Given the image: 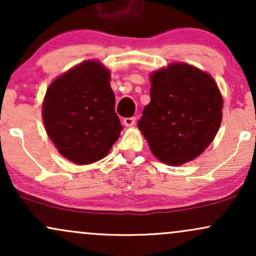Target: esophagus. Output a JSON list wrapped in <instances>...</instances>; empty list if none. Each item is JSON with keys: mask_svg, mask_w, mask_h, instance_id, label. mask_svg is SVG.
Returning <instances> with one entry per match:
<instances>
[{"mask_svg": "<svg viewBox=\"0 0 256 256\" xmlns=\"http://www.w3.org/2000/svg\"><path fill=\"white\" fill-rule=\"evenodd\" d=\"M122 122H124V125L128 126V128H131V126H134V122H136V118H125L122 120Z\"/></svg>", "mask_w": 256, "mask_h": 256, "instance_id": "esophagus-1", "label": "esophagus"}]
</instances>
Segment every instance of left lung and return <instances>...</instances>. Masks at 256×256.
Returning a JSON list of instances; mask_svg holds the SVG:
<instances>
[{
  "label": "left lung",
  "mask_w": 256,
  "mask_h": 256,
  "mask_svg": "<svg viewBox=\"0 0 256 256\" xmlns=\"http://www.w3.org/2000/svg\"><path fill=\"white\" fill-rule=\"evenodd\" d=\"M150 104L138 128L154 156L167 165L198 158L212 143L222 118L214 79L186 64H171L150 76Z\"/></svg>",
  "instance_id": "left-lung-1"
}]
</instances>
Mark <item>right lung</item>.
I'll return each mask as SVG.
<instances>
[{"label":"right lung","instance_id":"1","mask_svg":"<svg viewBox=\"0 0 256 256\" xmlns=\"http://www.w3.org/2000/svg\"><path fill=\"white\" fill-rule=\"evenodd\" d=\"M110 71L85 61L49 85L43 122L58 152L79 165L104 158L122 126L116 113Z\"/></svg>","mask_w":256,"mask_h":256}]
</instances>
